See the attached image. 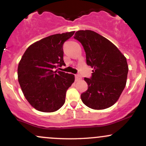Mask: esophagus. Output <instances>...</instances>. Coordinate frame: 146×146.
Wrapping results in <instances>:
<instances>
[{"instance_id": "34e87169", "label": "esophagus", "mask_w": 146, "mask_h": 146, "mask_svg": "<svg viewBox=\"0 0 146 146\" xmlns=\"http://www.w3.org/2000/svg\"><path fill=\"white\" fill-rule=\"evenodd\" d=\"M75 81H76V82L79 81V80H80L82 79L81 76H80V75H75Z\"/></svg>"}]
</instances>
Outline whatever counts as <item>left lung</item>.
<instances>
[{
  "label": "left lung",
  "mask_w": 146,
  "mask_h": 146,
  "mask_svg": "<svg viewBox=\"0 0 146 146\" xmlns=\"http://www.w3.org/2000/svg\"><path fill=\"white\" fill-rule=\"evenodd\" d=\"M74 38L82 44L87 65L94 68L91 78H84L88 89L81 94L82 101L92 109L109 108L125 86L128 73L126 58L111 42L93 31L80 30Z\"/></svg>",
  "instance_id": "8db88e82"
}]
</instances>
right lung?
Listing matches in <instances>:
<instances>
[{
	"instance_id": "right-lung-1",
	"label": "right lung",
	"mask_w": 146,
	"mask_h": 146,
	"mask_svg": "<svg viewBox=\"0 0 146 146\" xmlns=\"http://www.w3.org/2000/svg\"><path fill=\"white\" fill-rule=\"evenodd\" d=\"M75 31L51 35L30 45L18 64V82L25 98L34 108L51 113L64 105L73 74L55 69L64 65L63 44Z\"/></svg>"
}]
</instances>
